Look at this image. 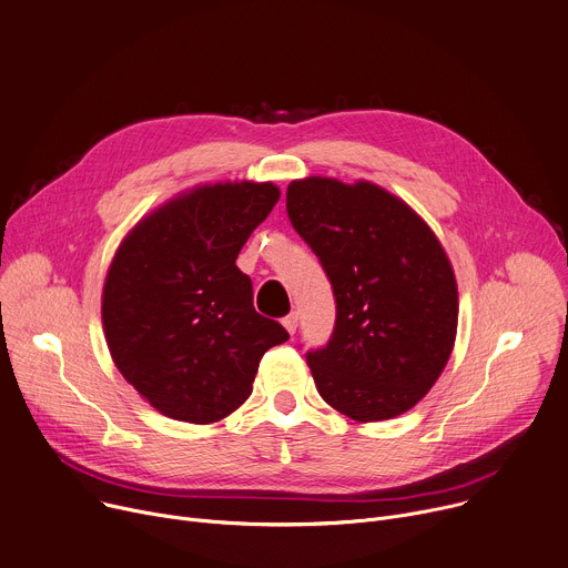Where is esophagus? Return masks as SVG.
<instances>
[{"label":"esophagus","instance_id":"34e87169","mask_svg":"<svg viewBox=\"0 0 568 568\" xmlns=\"http://www.w3.org/2000/svg\"><path fill=\"white\" fill-rule=\"evenodd\" d=\"M283 326L287 328V333H290V335H294V333H296V326H298V313H290V315H285V317H283Z\"/></svg>","mask_w":568,"mask_h":568}]
</instances>
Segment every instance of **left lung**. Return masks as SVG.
<instances>
[{"mask_svg":"<svg viewBox=\"0 0 568 568\" xmlns=\"http://www.w3.org/2000/svg\"><path fill=\"white\" fill-rule=\"evenodd\" d=\"M287 217L335 296L328 344L305 353L322 398L355 422L403 415L435 385L455 342L457 285L439 240L365 181H294Z\"/></svg>","mask_w":568,"mask_h":568,"instance_id":"obj_1","label":"left lung"}]
</instances>
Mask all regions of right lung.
<instances>
[{"mask_svg": "<svg viewBox=\"0 0 568 568\" xmlns=\"http://www.w3.org/2000/svg\"><path fill=\"white\" fill-rule=\"evenodd\" d=\"M281 192L217 183L170 201L122 242L104 285L106 342L122 376L165 417L213 424L240 407L287 331L255 313L235 265Z\"/></svg>", "mask_w": 568, "mask_h": 568, "instance_id": "right-lung-1", "label": "right lung"}]
</instances>
